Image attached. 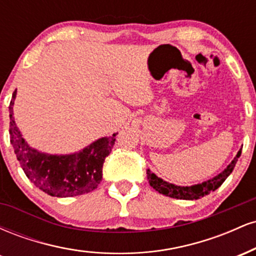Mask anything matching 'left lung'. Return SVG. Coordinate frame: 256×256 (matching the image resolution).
<instances>
[{
  "label": "left lung",
  "mask_w": 256,
  "mask_h": 256,
  "mask_svg": "<svg viewBox=\"0 0 256 256\" xmlns=\"http://www.w3.org/2000/svg\"><path fill=\"white\" fill-rule=\"evenodd\" d=\"M240 152H242V149H240L236 156L234 158V160L218 176H216L212 179H208L206 182H202L200 184L190 185V186H180V185L168 183V182L158 178L150 170H146V177H148L149 184H150V186H152V189H155L158 192L162 194V195L179 200H198L208 195L210 192H216L220 185L224 183L225 179L234 171V167L236 166L237 160L240 156Z\"/></svg>",
  "instance_id": "1"
}]
</instances>
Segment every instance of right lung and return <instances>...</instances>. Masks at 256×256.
Masks as SVG:
<instances>
[{"label":"right lung","mask_w":256,"mask_h":256,"mask_svg":"<svg viewBox=\"0 0 256 256\" xmlns=\"http://www.w3.org/2000/svg\"><path fill=\"white\" fill-rule=\"evenodd\" d=\"M16 98V90L13 92L10 104V136L14 152L26 177L38 189L56 198H72L95 190L102 180L104 158L112 152L118 134L98 138L73 154L42 152L32 148L18 128L13 113Z\"/></svg>","instance_id":"add662e5"}]
</instances>
